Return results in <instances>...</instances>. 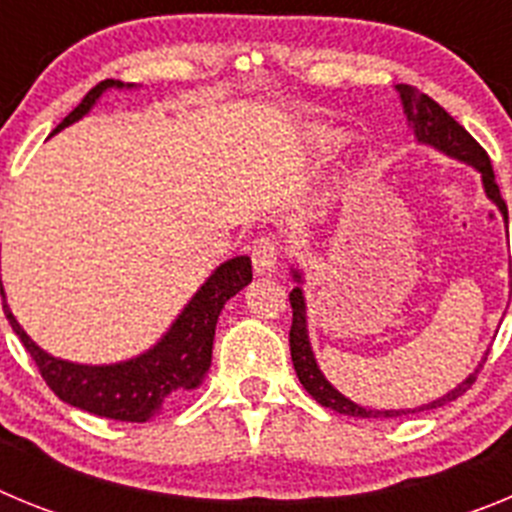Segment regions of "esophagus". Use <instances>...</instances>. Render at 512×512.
<instances>
[{
  "mask_svg": "<svg viewBox=\"0 0 512 512\" xmlns=\"http://www.w3.org/2000/svg\"><path fill=\"white\" fill-rule=\"evenodd\" d=\"M279 241L274 235H259L251 246V261L253 269L259 271V274H266V271H274L279 264Z\"/></svg>",
  "mask_w": 512,
  "mask_h": 512,
  "instance_id": "34e87169",
  "label": "esophagus"
}]
</instances>
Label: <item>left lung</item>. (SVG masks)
<instances>
[{"label": "left lung", "instance_id": "left-lung-1", "mask_svg": "<svg viewBox=\"0 0 512 512\" xmlns=\"http://www.w3.org/2000/svg\"><path fill=\"white\" fill-rule=\"evenodd\" d=\"M400 92L402 104H405V112H408V120L413 122L415 135H418L420 143H431L436 146L438 151L449 153V156L459 158V161H467L472 164L474 169L482 171V182H485V192L500 212H503L505 223H508V205H505L503 194H500V187L495 182V171H492L490 156L482 146H479L477 140L467 133V130L461 128L459 122L449 115V112L443 110L441 104L436 99H431L428 94L418 92L415 87H408V84H400L397 87ZM295 279H300V274L295 271ZM510 295H512V282H510ZM289 305H292V328H289V351H292V364H295V372L300 377L302 387L310 392L315 400L323 405V408L336 410L341 415H354V418H397V415H405L410 410H366L359 408L356 402H351L348 397H343L341 392L333 390L328 384V379L323 377V372L315 364V356H312L310 341H307V325H305V300H302V289L295 287L289 292ZM477 379V374H472L469 379L451 390L449 395H443L441 400H433L431 405H425V408L418 410H433L441 408L446 402L456 400L459 395L469 390ZM415 413V410H413Z\"/></svg>", "mask_w": 512, "mask_h": 512}]
</instances>
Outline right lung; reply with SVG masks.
I'll return each mask as SVG.
<instances>
[{"mask_svg": "<svg viewBox=\"0 0 512 512\" xmlns=\"http://www.w3.org/2000/svg\"><path fill=\"white\" fill-rule=\"evenodd\" d=\"M110 87H122L120 81L104 79L97 87L87 92L79 107L63 117L53 133L79 120L92 110L99 94ZM253 279L251 259L248 256H235L225 261L220 269L202 284V289L192 297L184 312L176 318L171 330L161 338L158 346H153L148 354L138 356L133 361H122L112 366H81L69 361L53 359L35 346L27 338L25 330L15 320V315L4 305L9 325L20 336L27 354L33 356L40 377L45 384L74 408L87 410V413L102 415V418L125 420V423H146L153 413L161 410L166 400L179 390H194L202 382L212 361V338H215L217 315L225 302L241 292ZM0 295L4 297L2 279Z\"/></svg>", "mask_w": 512, "mask_h": 512, "instance_id": "add662e5", "label": "right lung"}]
</instances>
